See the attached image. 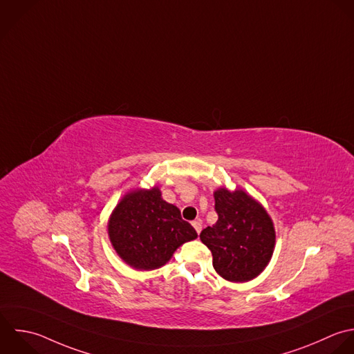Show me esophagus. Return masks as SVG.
Instances as JSON below:
<instances>
[{
	"instance_id": "1",
	"label": "esophagus",
	"mask_w": 354,
	"mask_h": 354,
	"mask_svg": "<svg viewBox=\"0 0 354 354\" xmlns=\"http://www.w3.org/2000/svg\"><path fill=\"white\" fill-rule=\"evenodd\" d=\"M201 225H203V222H201L200 219H196V221L192 222V226L194 227V230L197 232V234H200V232H201Z\"/></svg>"
}]
</instances>
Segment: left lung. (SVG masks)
<instances>
[{
  "instance_id": "left-lung-1",
  "label": "left lung",
  "mask_w": 354,
  "mask_h": 354,
  "mask_svg": "<svg viewBox=\"0 0 354 354\" xmlns=\"http://www.w3.org/2000/svg\"><path fill=\"white\" fill-rule=\"evenodd\" d=\"M218 221L200 239L212 252L214 269L226 280L244 283L257 277L269 263L276 234L263 207L243 190H216Z\"/></svg>"
}]
</instances>
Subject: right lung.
<instances>
[{"mask_svg":"<svg viewBox=\"0 0 354 354\" xmlns=\"http://www.w3.org/2000/svg\"><path fill=\"white\" fill-rule=\"evenodd\" d=\"M110 241L132 268L153 270L165 265L179 245L197 237L180 211L161 198L157 187L136 190L115 207L109 222Z\"/></svg>","mask_w":354,"mask_h":354,"instance_id":"obj_1","label":"right lung"}]
</instances>
